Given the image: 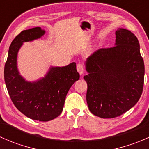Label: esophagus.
Instances as JSON below:
<instances>
[{
  "label": "esophagus",
  "instance_id": "1",
  "mask_svg": "<svg viewBox=\"0 0 149 149\" xmlns=\"http://www.w3.org/2000/svg\"><path fill=\"white\" fill-rule=\"evenodd\" d=\"M76 68H77V71L79 72V73L80 75H82L84 73V65H82L81 63H79L76 66Z\"/></svg>",
  "mask_w": 149,
  "mask_h": 149
}]
</instances>
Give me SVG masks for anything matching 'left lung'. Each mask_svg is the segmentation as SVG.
Instances as JSON below:
<instances>
[{
    "label": "left lung",
    "instance_id": "left-lung-1",
    "mask_svg": "<svg viewBox=\"0 0 149 149\" xmlns=\"http://www.w3.org/2000/svg\"><path fill=\"white\" fill-rule=\"evenodd\" d=\"M115 35V46L98 49L85 63L87 104L102 118H116L129 110L143 88L145 68L137 37L123 28Z\"/></svg>",
    "mask_w": 149,
    "mask_h": 149
}]
</instances>
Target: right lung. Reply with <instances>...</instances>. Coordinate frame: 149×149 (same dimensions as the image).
<instances>
[{
    "label": "right lung",
    "instance_id": "1",
    "mask_svg": "<svg viewBox=\"0 0 149 149\" xmlns=\"http://www.w3.org/2000/svg\"><path fill=\"white\" fill-rule=\"evenodd\" d=\"M45 33L40 27L24 30L12 41L4 68V79L13 104L30 119L47 122L59 116L71 86L80 78L76 63L63 67H50L45 77L30 82L17 68V55L24 42L40 38Z\"/></svg>",
    "mask_w": 149,
    "mask_h": 149
}]
</instances>
